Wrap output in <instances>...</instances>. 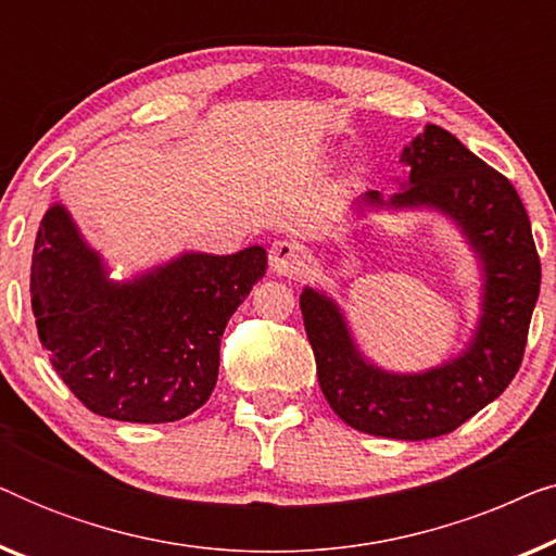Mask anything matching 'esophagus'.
I'll use <instances>...</instances> for the list:
<instances>
[{
  "mask_svg": "<svg viewBox=\"0 0 556 556\" xmlns=\"http://www.w3.org/2000/svg\"><path fill=\"white\" fill-rule=\"evenodd\" d=\"M268 265L276 276H293L303 265V250L291 240H278L270 245Z\"/></svg>",
  "mask_w": 556,
  "mask_h": 556,
  "instance_id": "34e87169",
  "label": "esophagus"
}]
</instances>
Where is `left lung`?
Instances as JSON below:
<instances>
[{"instance_id": "1", "label": "left lung", "mask_w": 556, "mask_h": 556, "mask_svg": "<svg viewBox=\"0 0 556 556\" xmlns=\"http://www.w3.org/2000/svg\"><path fill=\"white\" fill-rule=\"evenodd\" d=\"M402 192L369 207H428L451 217L483 268V303L473 339L451 362L420 375H394L364 359L337 301L303 288L301 314L326 402L354 430L394 440H428L460 428L511 384L527 349L542 263L527 210L511 181L445 128L425 126L400 156Z\"/></svg>"}]
</instances>
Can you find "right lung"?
Returning <instances> with one entry per match:
<instances>
[{"label":"right lung","mask_w":556,"mask_h":556,"mask_svg":"<svg viewBox=\"0 0 556 556\" xmlns=\"http://www.w3.org/2000/svg\"><path fill=\"white\" fill-rule=\"evenodd\" d=\"M261 245L232 255L181 253L131 280H111L63 204L45 212L29 295L52 369L90 413L174 422L210 400L219 339L265 276Z\"/></svg>","instance_id":"1"}]
</instances>
